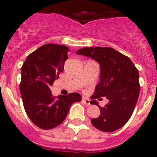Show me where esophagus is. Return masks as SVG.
I'll use <instances>...</instances> for the list:
<instances>
[{"mask_svg":"<svg viewBox=\"0 0 157 157\" xmlns=\"http://www.w3.org/2000/svg\"><path fill=\"white\" fill-rule=\"evenodd\" d=\"M82 102L85 104L86 105H87V106H90V99L87 98H82Z\"/></svg>","mask_w":157,"mask_h":157,"instance_id":"1","label":"esophagus"}]
</instances>
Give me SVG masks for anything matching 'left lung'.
<instances>
[{"label":"left lung","instance_id":"left-lung-1","mask_svg":"<svg viewBox=\"0 0 157 157\" xmlns=\"http://www.w3.org/2000/svg\"><path fill=\"white\" fill-rule=\"evenodd\" d=\"M78 55L88 56L98 62L101 67L100 82L91 96L96 99L106 96L109 103L100 107L99 117L91 120L94 127L104 132H113L125 125L131 117L140 92L138 70L128 56L109 47H86Z\"/></svg>","mask_w":157,"mask_h":157}]
</instances>
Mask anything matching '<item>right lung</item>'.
<instances>
[{"label":"right lung","instance_id":"add662e5","mask_svg":"<svg viewBox=\"0 0 157 157\" xmlns=\"http://www.w3.org/2000/svg\"><path fill=\"white\" fill-rule=\"evenodd\" d=\"M67 46L45 44L27 57L21 68L19 90L24 109L30 120L43 130L61 124L74 102H80L78 93L55 98L50 86L63 71Z\"/></svg>","mask_w":157,"mask_h":157}]
</instances>
